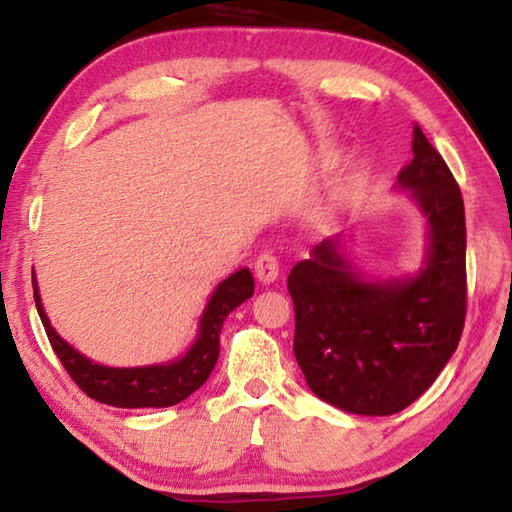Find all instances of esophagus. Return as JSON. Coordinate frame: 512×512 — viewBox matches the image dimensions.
<instances>
[{
	"label": "esophagus",
	"mask_w": 512,
	"mask_h": 512,
	"mask_svg": "<svg viewBox=\"0 0 512 512\" xmlns=\"http://www.w3.org/2000/svg\"><path fill=\"white\" fill-rule=\"evenodd\" d=\"M255 277L262 284L275 282V279L279 277V262L273 253L264 250V253L255 259Z\"/></svg>",
	"instance_id": "obj_1"
}]
</instances>
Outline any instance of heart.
Instances as JSON below:
<instances>
[{
    "label": "heart",
    "instance_id": "obj_1",
    "mask_svg": "<svg viewBox=\"0 0 512 512\" xmlns=\"http://www.w3.org/2000/svg\"><path fill=\"white\" fill-rule=\"evenodd\" d=\"M355 179H357V175H353V179H350V184H355Z\"/></svg>",
    "mask_w": 512,
    "mask_h": 512
}]
</instances>
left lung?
<instances>
[{"label": "left lung", "instance_id": "8db88e82", "mask_svg": "<svg viewBox=\"0 0 512 512\" xmlns=\"http://www.w3.org/2000/svg\"><path fill=\"white\" fill-rule=\"evenodd\" d=\"M430 228L426 268L404 282H364L337 239L295 264L293 353L310 390L346 413L395 415L422 397L453 357L466 319L464 199L422 128L399 170Z\"/></svg>", "mask_w": 512, "mask_h": 512}]
</instances>
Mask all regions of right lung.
<instances>
[{"label":"right lung","instance_id":"obj_1","mask_svg":"<svg viewBox=\"0 0 512 512\" xmlns=\"http://www.w3.org/2000/svg\"><path fill=\"white\" fill-rule=\"evenodd\" d=\"M253 293L255 282L250 270H237L235 275L224 279L210 297L202 322H199L197 342L182 359L166 366L108 368L79 355L73 346L55 333L42 308V299H39L37 282L33 277V295L39 319H42L48 342L66 368V373L90 399L117 408H166L193 395L217 364L219 333H222L224 319L248 297H253Z\"/></svg>","mask_w":512,"mask_h":512}]
</instances>
